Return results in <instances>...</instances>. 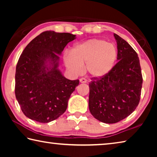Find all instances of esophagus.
<instances>
[{
    "instance_id": "1",
    "label": "esophagus",
    "mask_w": 157,
    "mask_h": 157,
    "mask_svg": "<svg viewBox=\"0 0 157 157\" xmlns=\"http://www.w3.org/2000/svg\"><path fill=\"white\" fill-rule=\"evenodd\" d=\"M79 82H80V83H86V79H85L84 78H80L79 79Z\"/></svg>"
}]
</instances>
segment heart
<instances>
[{
	"label": "heart",
	"instance_id": "1",
	"mask_svg": "<svg viewBox=\"0 0 157 157\" xmlns=\"http://www.w3.org/2000/svg\"><path fill=\"white\" fill-rule=\"evenodd\" d=\"M118 57L114 45L102 39H91L76 44L63 57L66 68L74 75L82 71V65L89 76L102 78L110 72Z\"/></svg>",
	"mask_w": 157,
	"mask_h": 157
}]
</instances>
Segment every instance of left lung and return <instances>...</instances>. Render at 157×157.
Segmentation results:
<instances>
[{
    "instance_id": "obj_1",
    "label": "left lung",
    "mask_w": 157,
    "mask_h": 157,
    "mask_svg": "<svg viewBox=\"0 0 157 157\" xmlns=\"http://www.w3.org/2000/svg\"><path fill=\"white\" fill-rule=\"evenodd\" d=\"M118 63L107 75L89 83V107L100 122L116 123L129 116L139 103L143 78L139 59L127 42L113 34Z\"/></svg>"
}]
</instances>
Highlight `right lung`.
Segmentation results:
<instances>
[{"mask_svg": "<svg viewBox=\"0 0 157 157\" xmlns=\"http://www.w3.org/2000/svg\"><path fill=\"white\" fill-rule=\"evenodd\" d=\"M70 33L46 31L32 40L18 61L15 95L21 110L31 120L47 123L59 118L79 80L66 79L59 69V58Z\"/></svg>", "mask_w": 157, "mask_h": 157, "instance_id": "add662e5", "label": "right lung"}]
</instances>
